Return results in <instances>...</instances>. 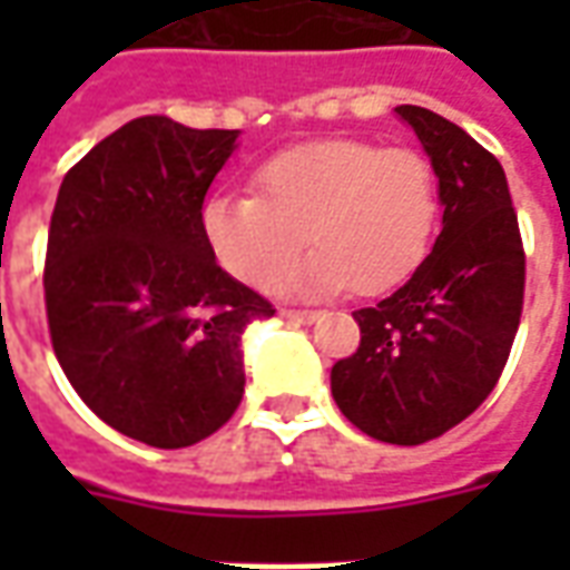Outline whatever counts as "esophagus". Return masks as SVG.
I'll return each instance as SVG.
<instances>
[{"mask_svg": "<svg viewBox=\"0 0 570 570\" xmlns=\"http://www.w3.org/2000/svg\"><path fill=\"white\" fill-rule=\"evenodd\" d=\"M281 317H284V321H289V323H305V326H308V323L317 321V317H321V314H317V311H296V308H284V311H281Z\"/></svg>", "mask_w": 570, "mask_h": 570, "instance_id": "1", "label": "esophagus"}]
</instances>
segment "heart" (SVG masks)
Here are the masks:
<instances>
[{
  "mask_svg": "<svg viewBox=\"0 0 570 570\" xmlns=\"http://www.w3.org/2000/svg\"><path fill=\"white\" fill-rule=\"evenodd\" d=\"M436 219L428 158L363 140L281 151L259 167L256 195H216L200 213L219 265L249 286L265 284L305 237L314 240L277 277L289 296H330L347 284L360 296L391 293L428 259Z\"/></svg>",
  "mask_w": 570,
  "mask_h": 570,
  "instance_id": "heart-1",
  "label": "heart"
}]
</instances>
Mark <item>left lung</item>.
<instances>
[{"label":"left lung","mask_w":570,"mask_h":570,"mask_svg":"<svg viewBox=\"0 0 570 570\" xmlns=\"http://www.w3.org/2000/svg\"><path fill=\"white\" fill-rule=\"evenodd\" d=\"M440 179L442 232L421 268L375 308L354 311L357 354L333 366V400L354 428L421 445L476 412L510 357L525 253L501 161L424 106H396Z\"/></svg>","instance_id":"obj_1"}]
</instances>
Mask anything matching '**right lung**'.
<instances>
[{
    "label": "right lung",
    "mask_w": 570,
    "mask_h": 570,
    "mask_svg": "<svg viewBox=\"0 0 570 570\" xmlns=\"http://www.w3.org/2000/svg\"><path fill=\"white\" fill-rule=\"evenodd\" d=\"M235 149L237 130L142 116L57 191L45 256L55 354L97 419L155 449L195 445L235 415L244 330L274 314L204 237V195Z\"/></svg>",
    "instance_id": "right-lung-1"
}]
</instances>
